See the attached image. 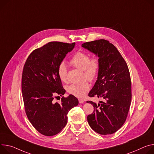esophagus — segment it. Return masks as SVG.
I'll use <instances>...</instances> for the list:
<instances>
[{"label":"esophagus","instance_id":"1","mask_svg":"<svg viewBox=\"0 0 154 154\" xmlns=\"http://www.w3.org/2000/svg\"><path fill=\"white\" fill-rule=\"evenodd\" d=\"M79 102L80 104H82V103H84V100H82V99H79Z\"/></svg>","mask_w":154,"mask_h":154}]
</instances>
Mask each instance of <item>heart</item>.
I'll return each instance as SVG.
<instances>
[{"mask_svg":"<svg viewBox=\"0 0 154 154\" xmlns=\"http://www.w3.org/2000/svg\"><path fill=\"white\" fill-rule=\"evenodd\" d=\"M70 63L74 67L83 71V79H87L91 82L95 81L100 72V60L98 57L90 58V54L85 51H79L76 52L70 60ZM58 75L64 82H68V71L66 64L63 62L58 67ZM90 85L88 82L82 84H72L67 88L69 93L82 97L89 91Z\"/></svg>","mask_w":154,"mask_h":154,"instance_id":"b5f03b06","label":"heart"}]
</instances>
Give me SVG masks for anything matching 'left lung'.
<instances>
[{"instance_id": "8db88e82", "label": "left lung", "mask_w": 154, "mask_h": 154, "mask_svg": "<svg viewBox=\"0 0 154 154\" xmlns=\"http://www.w3.org/2000/svg\"><path fill=\"white\" fill-rule=\"evenodd\" d=\"M96 54L100 60V72L88 96L103 98L87 116L90 127L103 135L119 130L125 122L131 101V82L127 63L117 48L104 39L87 42L82 45Z\"/></svg>"}]
</instances>
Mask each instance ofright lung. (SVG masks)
Masks as SVG:
<instances>
[{
  "instance_id": "add662e5",
  "label": "right lung",
  "mask_w": 154,
  "mask_h": 154,
  "mask_svg": "<svg viewBox=\"0 0 154 154\" xmlns=\"http://www.w3.org/2000/svg\"><path fill=\"white\" fill-rule=\"evenodd\" d=\"M75 43L50 42L34 50L23 67L21 89L26 116L42 134L60 133L67 122L69 111L79 104L76 97L63 95L66 90L58 75V67ZM62 96L61 103L53 102Z\"/></svg>"
}]
</instances>
